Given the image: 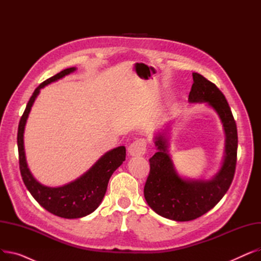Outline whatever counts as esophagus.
Here are the masks:
<instances>
[{"label":"esophagus","mask_w":261,"mask_h":261,"mask_svg":"<svg viewBox=\"0 0 261 261\" xmlns=\"http://www.w3.org/2000/svg\"><path fill=\"white\" fill-rule=\"evenodd\" d=\"M146 147H147L146 140H144V139L136 140L130 144V146L128 148V152L132 156H140V155L145 154Z\"/></svg>","instance_id":"obj_1"}]
</instances>
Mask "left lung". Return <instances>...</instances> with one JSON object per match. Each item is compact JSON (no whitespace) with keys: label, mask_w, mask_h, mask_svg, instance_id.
I'll return each mask as SVG.
<instances>
[{"label":"left lung","mask_w":261,"mask_h":261,"mask_svg":"<svg viewBox=\"0 0 261 261\" xmlns=\"http://www.w3.org/2000/svg\"><path fill=\"white\" fill-rule=\"evenodd\" d=\"M193 78L188 101L206 103L218 114L225 134L224 155L220 169L211 179H188L176 171L168 152L169 127L155 133L158 152L149 160L144 196L151 210L173 221L194 220L215 207L228 190L236 169L238 135L230 108L213 82L198 73H193Z\"/></svg>","instance_id":"1"}]
</instances>
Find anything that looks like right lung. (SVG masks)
I'll return each instance as SVG.
<instances>
[{"label":"right lung","instance_id":"obj_1","mask_svg":"<svg viewBox=\"0 0 261 261\" xmlns=\"http://www.w3.org/2000/svg\"><path fill=\"white\" fill-rule=\"evenodd\" d=\"M76 70V67L65 68L60 73L43 81L33 93L20 119L18 128L20 171L26 188L43 208L55 216L65 219L86 217L97 208L105 197L110 177L126 160L125 146L116 147L100 156L88 171L77 177L76 180L58 187H49L41 184L32 174L27 165L24 150V129L32 107L41 89Z\"/></svg>","mask_w":261,"mask_h":261}]
</instances>
